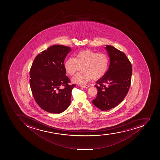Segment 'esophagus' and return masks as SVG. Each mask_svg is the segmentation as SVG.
<instances>
[{
	"label": "esophagus",
	"mask_w": 160,
	"mask_h": 160,
	"mask_svg": "<svg viewBox=\"0 0 160 160\" xmlns=\"http://www.w3.org/2000/svg\"><path fill=\"white\" fill-rule=\"evenodd\" d=\"M80 87H82V88H88L89 87H90V86L86 85H81Z\"/></svg>",
	"instance_id": "34e87169"
}]
</instances>
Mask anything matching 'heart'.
<instances>
[{"mask_svg": "<svg viewBox=\"0 0 160 160\" xmlns=\"http://www.w3.org/2000/svg\"><path fill=\"white\" fill-rule=\"evenodd\" d=\"M108 66V58L104 53H98L90 49H85L77 53L75 58H70L64 62L65 71L69 75L73 76L82 67V72L72 79L74 83L83 85L93 78L99 79L104 76Z\"/></svg>", "mask_w": 160, "mask_h": 160, "instance_id": "heart-1", "label": "heart"}]
</instances>
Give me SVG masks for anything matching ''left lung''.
<instances>
[{"label":"left lung","mask_w":160,"mask_h":160,"mask_svg":"<svg viewBox=\"0 0 160 160\" xmlns=\"http://www.w3.org/2000/svg\"><path fill=\"white\" fill-rule=\"evenodd\" d=\"M110 58L108 70L97 81V98L93 104L102 111H108L121 103L129 89L132 65L123 52L111 45L105 47Z\"/></svg>","instance_id":"left-lung-1"}]
</instances>
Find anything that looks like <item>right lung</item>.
<instances>
[{
	"label": "right lung",
	"mask_w": 160,
	"mask_h": 160,
	"mask_svg": "<svg viewBox=\"0 0 160 160\" xmlns=\"http://www.w3.org/2000/svg\"><path fill=\"white\" fill-rule=\"evenodd\" d=\"M72 49L68 46L54 45L38 54L30 71V84L32 94L42 109L60 114L69 107L72 90L75 85H69L63 62ZM60 86L65 88L61 90Z\"/></svg>",
	"instance_id": "add662e5"
}]
</instances>
